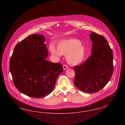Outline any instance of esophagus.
I'll use <instances>...</instances> for the list:
<instances>
[{
    "label": "esophagus",
    "instance_id": "34e87169",
    "mask_svg": "<svg viewBox=\"0 0 125 125\" xmlns=\"http://www.w3.org/2000/svg\"><path fill=\"white\" fill-rule=\"evenodd\" d=\"M63 69L64 70H65L66 69H67V68H68V66L66 65H64L63 66Z\"/></svg>",
    "mask_w": 125,
    "mask_h": 125
}]
</instances>
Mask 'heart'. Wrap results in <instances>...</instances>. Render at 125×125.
<instances>
[{
    "label": "heart",
    "mask_w": 125,
    "mask_h": 125,
    "mask_svg": "<svg viewBox=\"0 0 125 125\" xmlns=\"http://www.w3.org/2000/svg\"><path fill=\"white\" fill-rule=\"evenodd\" d=\"M50 46L51 53L60 58L62 55H66V59L70 65H76L83 62L86 56V50L82 42L76 38H70L61 41L57 45Z\"/></svg>",
    "instance_id": "heart-1"
}]
</instances>
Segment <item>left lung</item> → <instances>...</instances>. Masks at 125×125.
Segmentation results:
<instances>
[{
    "instance_id": "left-lung-1",
    "label": "left lung",
    "mask_w": 125,
    "mask_h": 125,
    "mask_svg": "<svg viewBox=\"0 0 125 125\" xmlns=\"http://www.w3.org/2000/svg\"><path fill=\"white\" fill-rule=\"evenodd\" d=\"M92 54L83 64L75 66V86L86 93L96 92L110 81L113 73V51L103 36L91 32Z\"/></svg>"
}]
</instances>
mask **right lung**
Returning a JSON list of instances; mask_svg holds the SVG:
<instances>
[{
    "label": "right lung",
    "instance_id": "right-lung-1",
    "mask_svg": "<svg viewBox=\"0 0 125 125\" xmlns=\"http://www.w3.org/2000/svg\"><path fill=\"white\" fill-rule=\"evenodd\" d=\"M45 37L33 34L15 46L10 61L15 86L21 93L40 98L49 95L63 71L61 63L46 60L48 55Z\"/></svg>",
    "mask_w": 125,
    "mask_h": 125
}]
</instances>
